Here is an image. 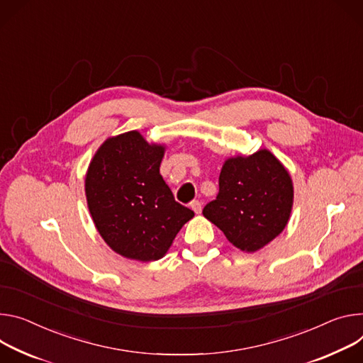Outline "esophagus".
<instances>
[{"label":"esophagus","mask_w":363,"mask_h":363,"mask_svg":"<svg viewBox=\"0 0 363 363\" xmlns=\"http://www.w3.org/2000/svg\"><path fill=\"white\" fill-rule=\"evenodd\" d=\"M191 208L194 210V213H196V214H200L201 213V210H203V206H201V203L200 201H196V200H194V201H191Z\"/></svg>","instance_id":"34e87169"}]
</instances>
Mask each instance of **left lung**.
<instances>
[{
  "label": "left lung",
  "mask_w": 363,
  "mask_h": 363,
  "mask_svg": "<svg viewBox=\"0 0 363 363\" xmlns=\"http://www.w3.org/2000/svg\"><path fill=\"white\" fill-rule=\"evenodd\" d=\"M218 186L217 199L203 214L238 249L256 252L285 228L294 203L292 179L268 149L228 157Z\"/></svg>",
  "instance_id": "obj_1"
}]
</instances>
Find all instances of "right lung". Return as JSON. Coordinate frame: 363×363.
Segmentation results:
<instances>
[{"mask_svg": "<svg viewBox=\"0 0 363 363\" xmlns=\"http://www.w3.org/2000/svg\"><path fill=\"white\" fill-rule=\"evenodd\" d=\"M163 145H149L139 131L107 139L89 163L86 203L104 242L118 255L157 260L167 255L194 211L175 201L159 167Z\"/></svg>", "mask_w": 363, "mask_h": 363, "instance_id": "obj_1", "label": "right lung"}]
</instances>
